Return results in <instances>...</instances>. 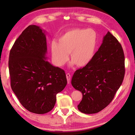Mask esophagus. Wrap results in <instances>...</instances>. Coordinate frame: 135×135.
<instances>
[{
    "label": "esophagus",
    "instance_id": "obj_1",
    "mask_svg": "<svg viewBox=\"0 0 135 135\" xmlns=\"http://www.w3.org/2000/svg\"><path fill=\"white\" fill-rule=\"evenodd\" d=\"M66 77H67V82L68 83H70V78H71V75L69 73H67L66 74Z\"/></svg>",
    "mask_w": 135,
    "mask_h": 135
}]
</instances>
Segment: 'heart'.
I'll return each mask as SVG.
<instances>
[{
    "label": "heart",
    "instance_id": "1",
    "mask_svg": "<svg viewBox=\"0 0 135 135\" xmlns=\"http://www.w3.org/2000/svg\"><path fill=\"white\" fill-rule=\"evenodd\" d=\"M98 45V34L91 28H73L52 42V56L55 63L61 67L67 62L70 54L71 64L85 67L92 61Z\"/></svg>",
    "mask_w": 135,
    "mask_h": 135
}]
</instances>
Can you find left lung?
Segmentation results:
<instances>
[{
    "label": "left lung",
    "mask_w": 135,
    "mask_h": 135,
    "mask_svg": "<svg viewBox=\"0 0 135 135\" xmlns=\"http://www.w3.org/2000/svg\"><path fill=\"white\" fill-rule=\"evenodd\" d=\"M124 55L120 43L108 31L88 65L76 71L71 84L82 93L77 105L84 114L102 110L112 101L124 77Z\"/></svg>",
    "instance_id": "obj_1"
}]
</instances>
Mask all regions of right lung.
<instances>
[{"label": "right lung", "instance_id": "1", "mask_svg": "<svg viewBox=\"0 0 135 135\" xmlns=\"http://www.w3.org/2000/svg\"><path fill=\"white\" fill-rule=\"evenodd\" d=\"M45 31L31 25L11 49L9 70L13 93L25 108L42 114L51 111L56 95L67 85L65 71L47 61Z\"/></svg>", "mask_w": 135, "mask_h": 135}]
</instances>
